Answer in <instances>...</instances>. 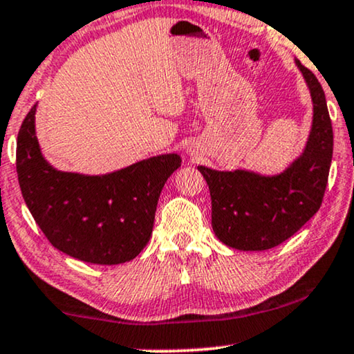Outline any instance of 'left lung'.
I'll return each mask as SVG.
<instances>
[{"label": "left lung", "mask_w": 354, "mask_h": 354, "mask_svg": "<svg viewBox=\"0 0 354 354\" xmlns=\"http://www.w3.org/2000/svg\"><path fill=\"white\" fill-rule=\"evenodd\" d=\"M295 64L313 100V125L303 153L275 176L198 166L209 187L212 230L230 248H274L297 234L321 207L332 162V122L316 75L298 59Z\"/></svg>", "instance_id": "left-lung-1"}]
</instances>
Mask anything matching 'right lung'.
Masks as SVG:
<instances>
[{"mask_svg":"<svg viewBox=\"0 0 354 354\" xmlns=\"http://www.w3.org/2000/svg\"><path fill=\"white\" fill-rule=\"evenodd\" d=\"M37 104L17 135L16 167L28 211L50 243L91 264H122L149 241L164 183L180 167L159 154L103 176L57 171L43 158L35 133Z\"/></svg>","mask_w":354,"mask_h":354,"instance_id":"1","label":"right lung"}]
</instances>
